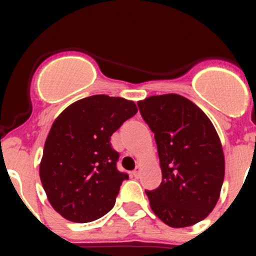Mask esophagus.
Masks as SVG:
<instances>
[{"label":"esophagus","instance_id":"1","mask_svg":"<svg viewBox=\"0 0 256 256\" xmlns=\"http://www.w3.org/2000/svg\"><path fill=\"white\" fill-rule=\"evenodd\" d=\"M140 172H141V167L136 166V168L132 171V176L134 177H138V176H140Z\"/></svg>","mask_w":256,"mask_h":256}]
</instances>
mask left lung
Segmentation results:
<instances>
[{
	"instance_id": "1",
	"label": "left lung",
	"mask_w": 256,
	"mask_h": 256,
	"mask_svg": "<svg viewBox=\"0 0 256 256\" xmlns=\"http://www.w3.org/2000/svg\"><path fill=\"white\" fill-rule=\"evenodd\" d=\"M154 134L162 182L146 190L154 213L172 228L203 220L218 202L224 154L213 124L197 105L177 94L138 102Z\"/></svg>"
}]
</instances>
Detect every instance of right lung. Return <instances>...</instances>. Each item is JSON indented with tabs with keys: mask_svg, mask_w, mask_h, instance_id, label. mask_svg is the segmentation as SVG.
<instances>
[{
	"mask_svg": "<svg viewBox=\"0 0 256 256\" xmlns=\"http://www.w3.org/2000/svg\"><path fill=\"white\" fill-rule=\"evenodd\" d=\"M138 112L122 98L92 95L66 108L52 125L40 176L52 207L76 223L96 220L115 206L121 183L110 138Z\"/></svg>",
	"mask_w": 256,
	"mask_h": 256,
	"instance_id": "add662e5",
	"label": "right lung"
}]
</instances>
